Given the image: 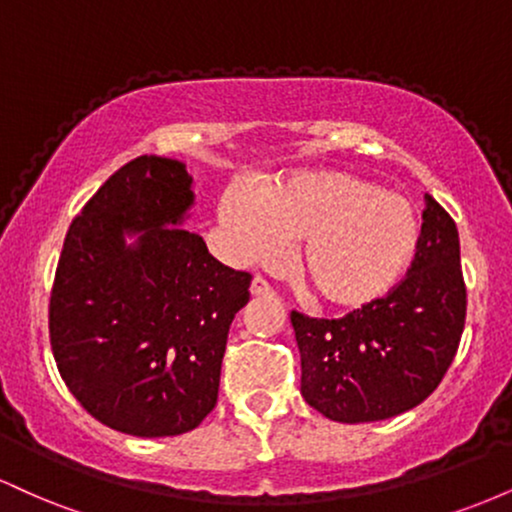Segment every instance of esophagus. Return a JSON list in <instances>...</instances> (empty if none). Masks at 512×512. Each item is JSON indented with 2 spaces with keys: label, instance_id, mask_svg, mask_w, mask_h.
Here are the masks:
<instances>
[{
  "label": "esophagus",
  "instance_id": "1",
  "mask_svg": "<svg viewBox=\"0 0 512 512\" xmlns=\"http://www.w3.org/2000/svg\"><path fill=\"white\" fill-rule=\"evenodd\" d=\"M250 293H252V296H274L272 286H269L267 281L262 279V276H255V279H252Z\"/></svg>",
  "mask_w": 512,
  "mask_h": 512
}]
</instances>
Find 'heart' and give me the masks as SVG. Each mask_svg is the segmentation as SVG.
<instances>
[{"label": "heart", "mask_w": 512, "mask_h": 512, "mask_svg": "<svg viewBox=\"0 0 512 512\" xmlns=\"http://www.w3.org/2000/svg\"><path fill=\"white\" fill-rule=\"evenodd\" d=\"M219 223L233 255L274 262L298 240L296 272L322 303L363 308L383 298L419 248V216L407 197L344 170L298 173L257 192L228 187Z\"/></svg>", "instance_id": "b5f03b06"}]
</instances>
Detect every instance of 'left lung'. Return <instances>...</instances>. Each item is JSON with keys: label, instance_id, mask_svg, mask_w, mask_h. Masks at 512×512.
Segmentation results:
<instances>
[{"label": "left lung", "instance_id": "left-lung-1", "mask_svg": "<svg viewBox=\"0 0 512 512\" xmlns=\"http://www.w3.org/2000/svg\"><path fill=\"white\" fill-rule=\"evenodd\" d=\"M419 248L385 298L339 320L291 313L301 351V395L342 424L414 409L440 385L467 315L455 221L426 195Z\"/></svg>", "mask_w": 512, "mask_h": 512}]
</instances>
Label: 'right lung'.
I'll list each match as a JSON object with an SVG mask.
<instances>
[{
  "label": "right lung",
  "instance_id": "right-lung-1",
  "mask_svg": "<svg viewBox=\"0 0 512 512\" xmlns=\"http://www.w3.org/2000/svg\"><path fill=\"white\" fill-rule=\"evenodd\" d=\"M192 204L185 163L139 156L103 182L64 238L52 354L81 407L127 436L202 424L219 397L231 322L250 301L252 276L180 228Z\"/></svg>",
  "mask_w": 512,
  "mask_h": 512
}]
</instances>
